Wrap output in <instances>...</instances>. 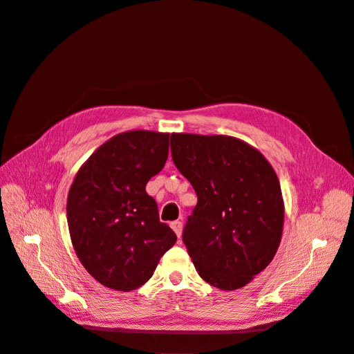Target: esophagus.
<instances>
[{
	"instance_id": "obj_1",
	"label": "esophagus",
	"mask_w": 354,
	"mask_h": 354,
	"mask_svg": "<svg viewBox=\"0 0 354 354\" xmlns=\"http://www.w3.org/2000/svg\"><path fill=\"white\" fill-rule=\"evenodd\" d=\"M171 227H173V230L176 232L177 236L180 238L181 236V232H183V223H181L180 220H176V221L171 223Z\"/></svg>"
}]
</instances>
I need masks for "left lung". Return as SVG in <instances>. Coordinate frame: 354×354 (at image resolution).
<instances>
[{
  "label": "left lung",
  "instance_id": "1",
  "mask_svg": "<svg viewBox=\"0 0 354 354\" xmlns=\"http://www.w3.org/2000/svg\"><path fill=\"white\" fill-rule=\"evenodd\" d=\"M171 155L198 196L183 229L196 272L224 291L245 286L281 243L285 214L274 169L229 136L171 134Z\"/></svg>",
  "mask_w": 354,
  "mask_h": 354
}]
</instances>
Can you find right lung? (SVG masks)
Listing matches in <instances>:
<instances>
[{
	"instance_id": "obj_1",
	"label": "right lung",
	"mask_w": 354,
	"mask_h": 354,
	"mask_svg": "<svg viewBox=\"0 0 354 354\" xmlns=\"http://www.w3.org/2000/svg\"><path fill=\"white\" fill-rule=\"evenodd\" d=\"M168 138L145 130L112 137L81 167L69 189L73 248L94 279L116 291L146 283L177 241L146 194L147 181L167 162Z\"/></svg>"
}]
</instances>
